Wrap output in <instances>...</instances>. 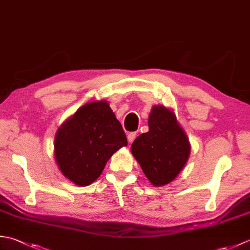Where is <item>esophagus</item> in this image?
Returning <instances> with one entry per match:
<instances>
[{
	"mask_svg": "<svg viewBox=\"0 0 250 250\" xmlns=\"http://www.w3.org/2000/svg\"><path fill=\"white\" fill-rule=\"evenodd\" d=\"M135 137H136L135 132H130V133L128 134V142L130 143V144L135 140Z\"/></svg>",
	"mask_w": 250,
	"mask_h": 250,
	"instance_id": "34e87169",
	"label": "esophagus"
}]
</instances>
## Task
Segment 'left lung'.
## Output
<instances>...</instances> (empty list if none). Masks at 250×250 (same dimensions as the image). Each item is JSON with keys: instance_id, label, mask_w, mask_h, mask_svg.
I'll return each mask as SVG.
<instances>
[{"instance_id": "1", "label": "left lung", "mask_w": 250, "mask_h": 250, "mask_svg": "<svg viewBox=\"0 0 250 250\" xmlns=\"http://www.w3.org/2000/svg\"><path fill=\"white\" fill-rule=\"evenodd\" d=\"M149 131L137 136L131 151L155 187H162L178 176L187 163L191 145L174 110L152 106L148 118Z\"/></svg>"}]
</instances>
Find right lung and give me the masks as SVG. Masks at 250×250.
Segmentation results:
<instances>
[{
  "mask_svg": "<svg viewBox=\"0 0 250 250\" xmlns=\"http://www.w3.org/2000/svg\"><path fill=\"white\" fill-rule=\"evenodd\" d=\"M128 145L119 120L107 101L83 105L58 129L54 156L63 176L77 186H89L102 174L105 164Z\"/></svg>",
  "mask_w": 250,
  "mask_h": 250,
  "instance_id": "1",
  "label": "right lung"
}]
</instances>
